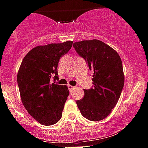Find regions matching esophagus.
I'll return each mask as SVG.
<instances>
[{
    "label": "esophagus",
    "mask_w": 148,
    "mask_h": 148,
    "mask_svg": "<svg viewBox=\"0 0 148 148\" xmlns=\"http://www.w3.org/2000/svg\"><path fill=\"white\" fill-rule=\"evenodd\" d=\"M67 87H68V89L70 90V91H71V90H73L75 88V86H71V85H68L67 86Z\"/></svg>",
    "instance_id": "1"
}]
</instances>
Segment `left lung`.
<instances>
[{"label":"left lung","mask_w":148,"mask_h":148,"mask_svg":"<svg viewBox=\"0 0 148 148\" xmlns=\"http://www.w3.org/2000/svg\"><path fill=\"white\" fill-rule=\"evenodd\" d=\"M80 57L93 72V86L84 90L76 103L81 115L91 121L103 120L116 105L124 85L120 56L112 48L97 39L73 43Z\"/></svg>","instance_id":"8db88e82"}]
</instances>
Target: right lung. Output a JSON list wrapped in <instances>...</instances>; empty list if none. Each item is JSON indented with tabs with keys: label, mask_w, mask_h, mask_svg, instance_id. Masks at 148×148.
<instances>
[{
	"label": "right lung",
	"mask_w": 148,
	"mask_h": 148,
	"mask_svg": "<svg viewBox=\"0 0 148 148\" xmlns=\"http://www.w3.org/2000/svg\"><path fill=\"white\" fill-rule=\"evenodd\" d=\"M73 41L36 46L24 57L17 74L21 99L29 115L40 124L51 126L62 118L69 95L66 86L59 85L57 66L71 49ZM54 76V83L50 82Z\"/></svg>",
	"instance_id": "1"
}]
</instances>
